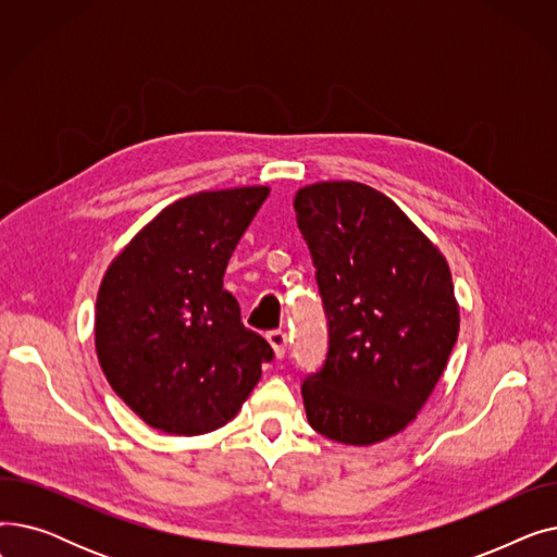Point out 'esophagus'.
Wrapping results in <instances>:
<instances>
[{"label":"esophagus","instance_id":"esophagus-1","mask_svg":"<svg viewBox=\"0 0 557 557\" xmlns=\"http://www.w3.org/2000/svg\"><path fill=\"white\" fill-rule=\"evenodd\" d=\"M267 338H269V343H271L273 349H275V357L282 359L284 352H286V343H288L286 332H284V330H273V332L267 334Z\"/></svg>","mask_w":557,"mask_h":557}]
</instances>
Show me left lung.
Segmentation results:
<instances>
[{"mask_svg":"<svg viewBox=\"0 0 557 557\" xmlns=\"http://www.w3.org/2000/svg\"><path fill=\"white\" fill-rule=\"evenodd\" d=\"M294 208L327 318L325 361L300 388L307 420L336 443L386 441L416 420L456 345L449 267L368 185H309Z\"/></svg>","mask_w":557,"mask_h":557,"instance_id":"left-lung-1","label":"left lung"}]
</instances>
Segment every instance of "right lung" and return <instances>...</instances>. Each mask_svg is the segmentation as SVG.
Returning a JSON list of instances; mask_svg holds the SVG:
<instances>
[{"label":"right lung","instance_id":"obj_1","mask_svg":"<svg viewBox=\"0 0 557 557\" xmlns=\"http://www.w3.org/2000/svg\"><path fill=\"white\" fill-rule=\"evenodd\" d=\"M267 196L269 187H239L175 200L110 263L97 296L99 363L153 429L223 426L275 357L223 288L227 259Z\"/></svg>","mask_w":557,"mask_h":557}]
</instances>
